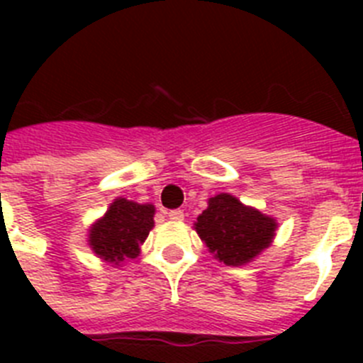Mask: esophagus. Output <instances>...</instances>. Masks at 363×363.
Wrapping results in <instances>:
<instances>
[{
    "instance_id": "1",
    "label": "esophagus",
    "mask_w": 363,
    "mask_h": 363,
    "mask_svg": "<svg viewBox=\"0 0 363 363\" xmlns=\"http://www.w3.org/2000/svg\"><path fill=\"white\" fill-rule=\"evenodd\" d=\"M167 216H169V220L182 221V220H184V211H179V209L169 211V213H167Z\"/></svg>"
}]
</instances>
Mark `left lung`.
<instances>
[{"instance_id": "obj_1", "label": "left lung", "mask_w": 363, "mask_h": 363, "mask_svg": "<svg viewBox=\"0 0 363 363\" xmlns=\"http://www.w3.org/2000/svg\"><path fill=\"white\" fill-rule=\"evenodd\" d=\"M278 223L274 218L243 205L227 192L209 198V207L196 218L194 229L214 258L225 265L249 264L271 245Z\"/></svg>"}]
</instances>
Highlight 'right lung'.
<instances>
[{
  "label": "right lung",
  "mask_w": 363,
  "mask_h": 363,
  "mask_svg": "<svg viewBox=\"0 0 363 363\" xmlns=\"http://www.w3.org/2000/svg\"><path fill=\"white\" fill-rule=\"evenodd\" d=\"M152 227L154 205L116 198L104 218L89 229V245L98 258L118 265L140 255V245Z\"/></svg>",
  "instance_id": "right-lung-1"
}]
</instances>
